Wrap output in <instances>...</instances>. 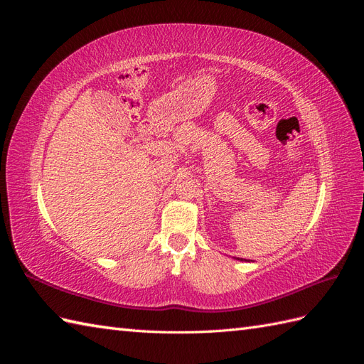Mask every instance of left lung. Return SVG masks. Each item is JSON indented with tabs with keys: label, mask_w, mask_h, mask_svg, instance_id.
<instances>
[{
	"label": "left lung",
	"mask_w": 364,
	"mask_h": 364,
	"mask_svg": "<svg viewBox=\"0 0 364 364\" xmlns=\"http://www.w3.org/2000/svg\"><path fill=\"white\" fill-rule=\"evenodd\" d=\"M235 259H240V261H246V259H243V258H235Z\"/></svg>",
	"instance_id": "1"
}]
</instances>
